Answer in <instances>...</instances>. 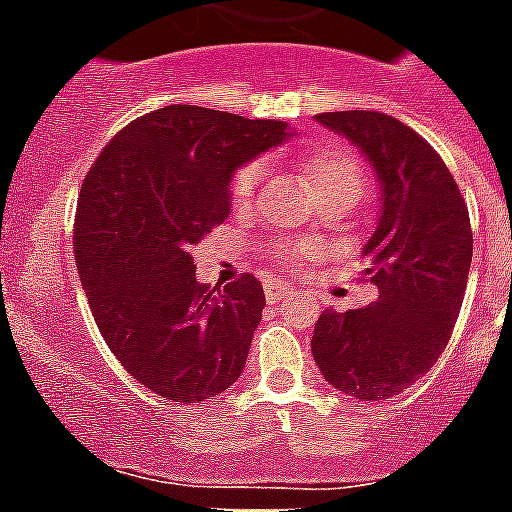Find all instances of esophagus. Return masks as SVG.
Instances as JSON below:
<instances>
[{
	"mask_svg": "<svg viewBox=\"0 0 512 512\" xmlns=\"http://www.w3.org/2000/svg\"><path fill=\"white\" fill-rule=\"evenodd\" d=\"M291 294H294V286H286V283L278 281L265 283V299H268V304L283 302V299H289Z\"/></svg>",
	"mask_w": 512,
	"mask_h": 512,
	"instance_id": "esophagus-1",
	"label": "esophagus"
}]
</instances>
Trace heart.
<instances>
[{
    "label": "heart",
    "mask_w": 512,
    "mask_h": 512,
    "mask_svg": "<svg viewBox=\"0 0 512 512\" xmlns=\"http://www.w3.org/2000/svg\"><path fill=\"white\" fill-rule=\"evenodd\" d=\"M304 176H307L309 187L315 190L317 197L325 195H351L359 197L367 184L364 174V163L346 148L338 145H315V148L304 150L299 156ZM265 176V166L260 161L242 163L229 179V205L234 210H247L255 203V195L260 190V182ZM304 255H309L307 244L299 242H281L276 247V257L283 265H296Z\"/></svg>",
    "instance_id": "b5f03b06"
}]
</instances>
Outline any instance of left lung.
<instances>
[{"label":"left lung","instance_id":"obj_1","mask_svg":"<svg viewBox=\"0 0 512 512\" xmlns=\"http://www.w3.org/2000/svg\"><path fill=\"white\" fill-rule=\"evenodd\" d=\"M317 122L362 150L382 205L362 252L377 302L325 309L312 354L333 388L382 401L429 372L448 346L474 255L468 208L435 148L395 117L325 111Z\"/></svg>","mask_w":512,"mask_h":512}]
</instances>
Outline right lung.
Returning <instances> with one entry per match:
<instances>
[{
	"mask_svg": "<svg viewBox=\"0 0 512 512\" xmlns=\"http://www.w3.org/2000/svg\"><path fill=\"white\" fill-rule=\"evenodd\" d=\"M286 137L283 122L174 103L117 132L85 176L80 283L111 354L161 398L200 403L242 375L263 286L197 283L192 247L229 218L231 174Z\"/></svg>",
	"mask_w": 512,
	"mask_h": 512,
	"instance_id": "obj_1",
	"label": "right lung"
}]
</instances>
